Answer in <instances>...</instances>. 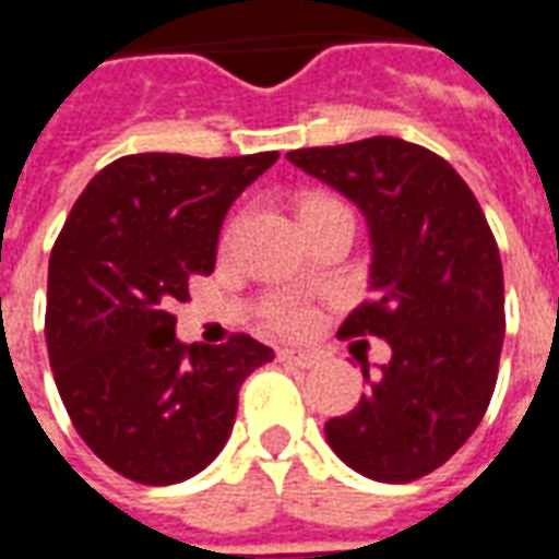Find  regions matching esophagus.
<instances>
[{"mask_svg":"<svg viewBox=\"0 0 559 559\" xmlns=\"http://www.w3.org/2000/svg\"><path fill=\"white\" fill-rule=\"evenodd\" d=\"M278 362L296 365V368H314L317 356L314 353H302V350H278Z\"/></svg>","mask_w":559,"mask_h":559,"instance_id":"esophagus-1","label":"esophagus"}]
</instances>
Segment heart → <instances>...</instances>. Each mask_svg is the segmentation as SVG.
Segmentation results:
<instances>
[{
    "instance_id": "heart-1",
    "label": "heart",
    "mask_w": 559,
    "mask_h": 559,
    "mask_svg": "<svg viewBox=\"0 0 559 559\" xmlns=\"http://www.w3.org/2000/svg\"><path fill=\"white\" fill-rule=\"evenodd\" d=\"M332 200H323V197H314L308 200L302 206L305 209H317V206H329ZM266 320L269 326L275 332H284V335H299L305 329L311 326V311L305 308L302 302H293V299H275V302L266 308Z\"/></svg>"
}]
</instances>
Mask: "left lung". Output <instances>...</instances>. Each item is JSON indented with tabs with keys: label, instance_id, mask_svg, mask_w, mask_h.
<instances>
[{
	"label": "left lung",
	"instance_id": "obj_1",
	"mask_svg": "<svg viewBox=\"0 0 559 559\" xmlns=\"http://www.w3.org/2000/svg\"><path fill=\"white\" fill-rule=\"evenodd\" d=\"M353 200L371 233L374 296L344 338L377 335L392 359L347 416L326 421L335 455L377 481H413L479 428L503 350V263L479 200L452 164L399 138L287 152Z\"/></svg>",
	"mask_w": 559,
	"mask_h": 559
}]
</instances>
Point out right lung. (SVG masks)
Masks as SVG:
<instances>
[{"mask_svg": "<svg viewBox=\"0 0 559 559\" xmlns=\"http://www.w3.org/2000/svg\"><path fill=\"white\" fill-rule=\"evenodd\" d=\"M278 152L107 164L78 197L47 269V350L68 416L107 467L176 485L215 461L245 377L275 353L251 335L182 344L173 302L215 269L233 200Z\"/></svg>", "mask_w": 559, "mask_h": 559, "instance_id": "1", "label": "right lung"}]
</instances>
